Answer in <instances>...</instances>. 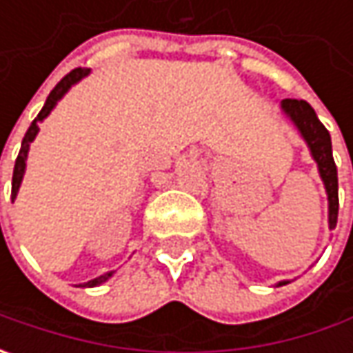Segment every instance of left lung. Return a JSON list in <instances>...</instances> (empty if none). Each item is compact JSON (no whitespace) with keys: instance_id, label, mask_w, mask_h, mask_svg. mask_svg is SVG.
Returning a JSON list of instances; mask_svg holds the SVG:
<instances>
[{"instance_id":"obj_1","label":"left lung","mask_w":353,"mask_h":353,"mask_svg":"<svg viewBox=\"0 0 353 353\" xmlns=\"http://www.w3.org/2000/svg\"><path fill=\"white\" fill-rule=\"evenodd\" d=\"M281 110L294 123V128L299 129V133L303 135V139L310 149V155L319 165L320 179H322L326 194H328V228L334 230L336 222H338V170H336V163L332 157L330 133L320 123L312 105L305 100L287 98L281 102ZM279 285H287V281H283Z\"/></svg>"}]
</instances>
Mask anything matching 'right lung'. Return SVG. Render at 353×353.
<instances>
[{"mask_svg":"<svg viewBox=\"0 0 353 353\" xmlns=\"http://www.w3.org/2000/svg\"><path fill=\"white\" fill-rule=\"evenodd\" d=\"M90 74V68H74L72 72H68V74L62 78L61 82L54 86V90L48 94L47 102L43 105V110L39 112V116L34 117L33 123H31V128L27 129V133H25V137H23V143H21V151L19 155H17V161H15V169H13V181H11V200H15L17 196V192H19V186L21 181H23V174H25V167H27V153H29V145L34 141V137H37V133H39V123L45 119V117L54 110V105L57 102L61 100L62 96L68 92V90L74 86L76 82H80L84 76ZM114 275V271H110V273H105V275H100V277L92 279L88 283H84V285H78V287H98V285H102L105 283L108 279Z\"/></svg>","mask_w":353,"mask_h":353,"instance_id":"right-lung-1","label":"right lung"}]
</instances>
